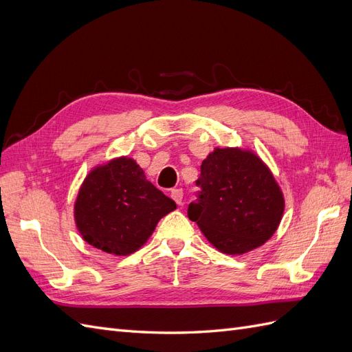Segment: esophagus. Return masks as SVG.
<instances>
[{"label":"esophagus","instance_id":"obj_1","mask_svg":"<svg viewBox=\"0 0 352 352\" xmlns=\"http://www.w3.org/2000/svg\"><path fill=\"white\" fill-rule=\"evenodd\" d=\"M170 197L173 198V201L176 204H182V199H184V190L182 189H172V192H170Z\"/></svg>","mask_w":352,"mask_h":352}]
</instances>
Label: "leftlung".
I'll return each instance as SVG.
<instances>
[{"mask_svg":"<svg viewBox=\"0 0 352 352\" xmlns=\"http://www.w3.org/2000/svg\"><path fill=\"white\" fill-rule=\"evenodd\" d=\"M199 199L188 217L223 254L242 255L261 247L278 230L283 192L272 170L251 150L214 148L201 164Z\"/></svg>","mask_w":352,"mask_h":352,"instance_id":"obj_1","label":"left lung"}]
</instances>
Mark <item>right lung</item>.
Returning a JSON list of instances; mask_svg holds the SVG:
<instances>
[{
    "instance_id": "right-lung-1",
    "label": "right lung",
    "mask_w": 352,
    "mask_h": 352,
    "mask_svg": "<svg viewBox=\"0 0 352 352\" xmlns=\"http://www.w3.org/2000/svg\"><path fill=\"white\" fill-rule=\"evenodd\" d=\"M176 210L131 157L95 166L74 201V223L83 241L111 255H129L150 239L160 219Z\"/></svg>"
}]
</instances>
